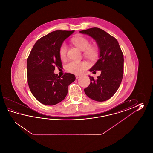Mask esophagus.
I'll use <instances>...</instances> for the list:
<instances>
[{
    "label": "esophagus",
    "mask_w": 153,
    "mask_h": 153,
    "mask_svg": "<svg viewBox=\"0 0 153 153\" xmlns=\"http://www.w3.org/2000/svg\"><path fill=\"white\" fill-rule=\"evenodd\" d=\"M80 76V75H75V78L76 79H78V78H79Z\"/></svg>",
    "instance_id": "1"
}]
</instances>
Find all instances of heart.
Wrapping results in <instances>:
<instances>
[{
    "label": "heart",
    "instance_id": "1",
    "mask_svg": "<svg viewBox=\"0 0 153 153\" xmlns=\"http://www.w3.org/2000/svg\"><path fill=\"white\" fill-rule=\"evenodd\" d=\"M72 42L81 51H85L84 55L88 59H94L97 55V49L94 46H91L88 39L84 36H76L73 38ZM68 46L65 42H63L59 46V56L60 59H65L66 57ZM87 68V64L81 61L71 60L65 65V68L67 72L75 74H79Z\"/></svg>",
    "mask_w": 153,
    "mask_h": 153
}]
</instances>
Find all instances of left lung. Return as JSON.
I'll return each instance as SVG.
<instances>
[{"instance_id": "obj_1", "label": "left lung", "mask_w": 153, "mask_h": 153, "mask_svg": "<svg viewBox=\"0 0 153 153\" xmlns=\"http://www.w3.org/2000/svg\"><path fill=\"white\" fill-rule=\"evenodd\" d=\"M80 33L93 38L100 51L98 60L90 71H101V75L96 79L89 75L90 84L85 93L94 101H107L115 94L123 78V53L117 40L102 29L94 27Z\"/></svg>"}]
</instances>
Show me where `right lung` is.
Instances as JSON below:
<instances>
[{"label":"right lung","instance_id":"right-lung-1","mask_svg":"<svg viewBox=\"0 0 153 153\" xmlns=\"http://www.w3.org/2000/svg\"><path fill=\"white\" fill-rule=\"evenodd\" d=\"M74 30H55L38 39L33 46L27 62V81L34 97L41 103L53 105L65 98L69 85L75 76L65 73L54 74L55 67L62 66L59 46Z\"/></svg>","mask_w":153,"mask_h":153}]
</instances>
